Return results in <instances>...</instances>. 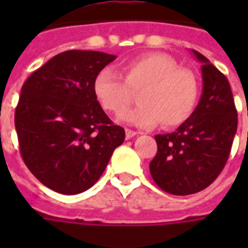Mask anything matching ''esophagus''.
I'll return each mask as SVG.
<instances>
[{
	"label": "esophagus",
	"mask_w": 248,
	"mask_h": 248,
	"mask_svg": "<svg viewBox=\"0 0 248 248\" xmlns=\"http://www.w3.org/2000/svg\"><path fill=\"white\" fill-rule=\"evenodd\" d=\"M124 133H126V140H131L133 137H135V135L138 134L137 131H134V130H130V129L124 130Z\"/></svg>",
	"instance_id": "34e87169"
}]
</instances>
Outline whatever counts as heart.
I'll return each instance as SVG.
<instances>
[{
  "label": "heart",
  "instance_id": "heart-1",
  "mask_svg": "<svg viewBox=\"0 0 248 248\" xmlns=\"http://www.w3.org/2000/svg\"><path fill=\"white\" fill-rule=\"evenodd\" d=\"M122 77L110 67L98 73L93 92L106 111L119 113L131 102V93L138 94V108L119 114L118 121L150 129L158 124L177 127L191 117L199 97L197 77L181 69L167 54L150 53L122 66Z\"/></svg>",
  "mask_w": 248,
  "mask_h": 248
}]
</instances>
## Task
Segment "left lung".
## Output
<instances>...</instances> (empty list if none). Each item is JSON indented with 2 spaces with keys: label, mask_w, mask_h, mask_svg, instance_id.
<instances>
[{
  "label": "left lung",
  "mask_w": 248,
  "mask_h": 248,
  "mask_svg": "<svg viewBox=\"0 0 248 248\" xmlns=\"http://www.w3.org/2000/svg\"><path fill=\"white\" fill-rule=\"evenodd\" d=\"M202 63V95L191 117L175 131L155 135L158 151L150 174L159 188L174 195L202 191L229 159L238 114L227 78L197 50Z\"/></svg>",
  "instance_id": "obj_1"
}]
</instances>
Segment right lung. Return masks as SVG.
<instances>
[{
  "label": "right lung",
  "instance_id": "1",
  "mask_svg": "<svg viewBox=\"0 0 248 248\" xmlns=\"http://www.w3.org/2000/svg\"><path fill=\"white\" fill-rule=\"evenodd\" d=\"M117 56L67 50L26 79L14 124L25 165L41 183L66 195L86 191L124 140L93 92L94 78Z\"/></svg>",
  "mask_w": 248,
  "mask_h": 248
}]
</instances>
